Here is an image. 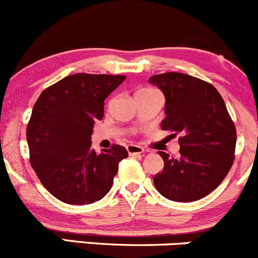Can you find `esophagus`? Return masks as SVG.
Listing matches in <instances>:
<instances>
[{
    "label": "esophagus",
    "instance_id": "1",
    "mask_svg": "<svg viewBox=\"0 0 258 258\" xmlns=\"http://www.w3.org/2000/svg\"><path fill=\"white\" fill-rule=\"evenodd\" d=\"M127 152H128L130 156H138V154H142L145 150L137 145H128L127 146Z\"/></svg>",
    "mask_w": 258,
    "mask_h": 258
}]
</instances>
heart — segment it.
<instances>
[{"mask_svg":"<svg viewBox=\"0 0 258 258\" xmlns=\"http://www.w3.org/2000/svg\"><path fill=\"white\" fill-rule=\"evenodd\" d=\"M154 90H152V89H148V88H145V89H141V90H138L136 95H142V94H148V93H153Z\"/></svg>","mask_w":258,"mask_h":258,"instance_id":"b5f03b06","label":"heart"}]
</instances>
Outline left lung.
Listing matches in <instances>:
<instances>
[{"label":"left lung","mask_w":258,"mask_h":258,"mask_svg":"<svg viewBox=\"0 0 258 258\" xmlns=\"http://www.w3.org/2000/svg\"><path fill=\"white\" fill-rule=\"evenodd\" d=\"M165 96L162 130L179 135L178 157L158 152L164 168L154 175L157 190L173 202L207 197L229 173L235 159L236 128L219 91L208 81L183 73L150 78Z\"/></svg>","instance_id":"1"}]
</instances>
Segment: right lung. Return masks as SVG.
<instances>
[{
    "label": "right lung",
    "mask_w": 258,
    "mask_h": 258,
    "mask_svg": "<svg viewBox=\"0 0 258 258\" xmlns=\"http://www.w3.org/2000/svg\"><path fill=\"white\" fill-rule=\"evenodd\" d=\"M124 75H69L39 95L27 124L29 162L38 179L60 202L85 205L110 191L126 148H91L95 121L104 117L105 99Z\"/></svg>",
    "instance_id": "add662e5"
}]
</instances>
